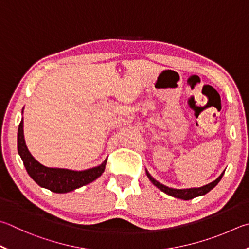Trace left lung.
<instances>
[{
    "label": "left lung",
    "instance_id": "8db88e82",
    "mask_svg": "<svg viewBox=\"0 0 249 249\" xmlns=\"http://www.w3.org/2000/svg\"><path fill=\"white\" fill-rule=\"evenodd\" d=\"M223 174H224V172L219 176L218 178H216L215 180H213V182H211L210 184L205 185V186L199 187V188L175 189V188H170L168 186H165V185L159 183V182H158V180H156L155 178H153L152 176L147 172V175H148L149 179L151 180V182L153 183V185H156L158 188L161 189L162 192H164L165 194H168V195H170V196H173L175 198H180V199H184V200L193 199V198L198 197V196H201V195H205V194H207L208 192H210L211 189L215 186V185H218V183L220 182L221 178H222Z\"/></svg>",
    "mask_w": 249,
    "mask_h": 249
}]
</instances>
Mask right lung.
I'll return each instance as SVG.
<instances>
[{
  "mask_svg": "<svg viewBox=\"0 0 249 249\" xmlns=\"http://www.w3.org/2000/svg\"><path fill=\"white\" fill-rule=\"evenodd\" d=\"M24 121L21 120L17 135L18 153L21 157L24 165L39 186L44 187L53 193H69L84 185L93 182L105 172L107 159L101 165L85 171H71L67 169L47 168L35 159L26 146L24 138Z\"/></svg>",
  "mask_w": 249,
  "mask_h": 249,
  "instance_id": "1",
  "label": "right lung"
}]
</instances>
